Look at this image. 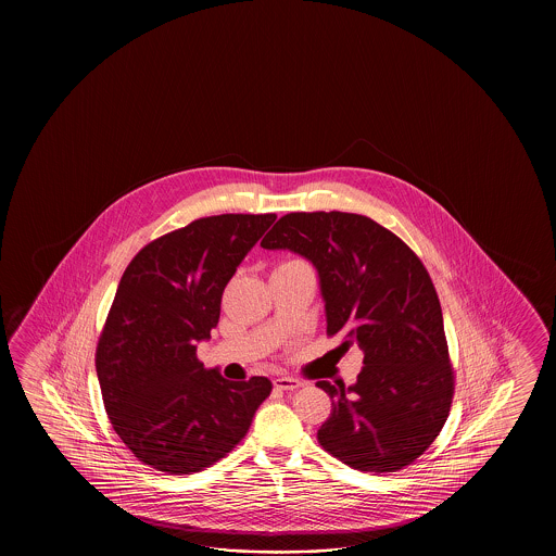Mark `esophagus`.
<instances>
[{"mask_svg":"<svg viewBox=\"0 0 556 556\" xmlns=\"http://www.w3.org/2000/svg\"><path fill=\"white\" fill-rule=\"evenodd\" d=\"M274 388L280 391H294L298 388H302V381L290 378V376H280V378L274 379Z\"/></svg>","mask_w":556,"mask_h":556,"instance_id":"1","label":"esophagus"}]
</instances>
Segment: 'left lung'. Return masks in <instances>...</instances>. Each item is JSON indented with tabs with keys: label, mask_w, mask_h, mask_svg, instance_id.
I'll use <instances>...</instances> for the list:
<instances>
[{
	"label": "left lung",
	"mask_w": 556,
	"mask_h": 556,
	"mask_svg": "<svg viewBox=\"0 0 556 556\" xmlns=\"http://www.w3.org/2000/svg\"><path fill=\"white\" fill-rule=\"evenodd\" d=\"M316 266L328 336L357 345L354 386H316L331 397L319 445L369 472L400 471L424 455L450 415L455 378L435 286L402 238L352 213H290L262 238Z\"/></svg>",
	"instance_id": "1"
}]
</instances>
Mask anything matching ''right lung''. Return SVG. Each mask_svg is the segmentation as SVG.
Here are the masks:
<instances>
[{
  "mask_svg": "<svg viewBox=\"0 0 556 556\" xmlns=\"http://www.w3.org/2000/svg\"><path fill=\"white\" fill-rule=\"evenodd\" d=\"M276 214H218L149 242L118 282L94 367L105 412L132 455L190 475L220 462L270 395L268 378L228 381L197 343L220 318L226 283Z\"/></svg>",
  "mask_w": 556,
  "mask_h": 556,
  "instance_id": "obj_1",
  "label": "right lung"
}]
</instances>
